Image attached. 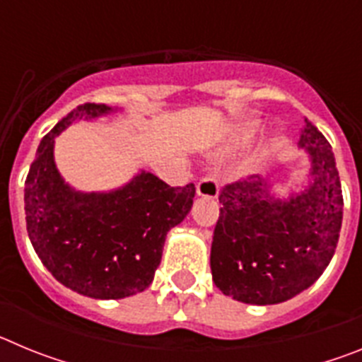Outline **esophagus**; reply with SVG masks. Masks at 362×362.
Masks as SVG:
<instances>
[{
	"instance_id": "34e87169",
	"label": "esophagus",
	"mask_w": 362,
	"mask_h": 362,
	"mask_svg": "<svg viewBox=\"0 0 362 362\" xmlns=\"http://www.w3.org/2000/svg\"><path fill=\"white\" fill-rule=\"evenodd\" d=\"M197 196L204 197V199H217L219 196V183L216 181V177L212 175H204L197 183Z\"/></svg>"
}]
</instances>
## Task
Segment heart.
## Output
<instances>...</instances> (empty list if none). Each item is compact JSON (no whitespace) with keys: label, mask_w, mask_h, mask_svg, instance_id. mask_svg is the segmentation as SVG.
<instances>
[{"label":"heart","mask_w":362,"mask_h":362,"mask_svg":"<svg viewBox=\"0 0 362 362\" xmlns=\"http://www.w3.org/2000/svg\"><path fill=\"white\" fill-rule=\"evenodd\" d=\"M255 130V127H246V130H245V134L246 136H248V134H252Z\"/></svg>","instance_id":"b5f03b06"}]
</instances>
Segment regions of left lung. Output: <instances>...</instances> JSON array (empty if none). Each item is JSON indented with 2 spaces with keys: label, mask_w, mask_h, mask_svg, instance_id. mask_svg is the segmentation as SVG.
Returning a JSON list of instances; mask_svg holds the SVG:
<instances>
[{
  "label": "left lung",
  "mask_w": 362,
  "mask_h": 362,
  "mask_svg": "<svg viewBox=\"0 0 362 362\" xmlns=\"http://www.w3.org/2000/svg\"><path fill=\"white\" fill-rule=\"evenodd\" d=\"M299 148L308 183L288 196L259 175L226 185L210 268L217 288L246 305H277L310 288L330 264L343 223V194L330 143L308 119ZM276 183V181H274Z\"/></svg>",
  "instance_id": "8db88e82"
}]
</instances>
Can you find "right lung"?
<instances>
[{
    "label": "right lung",
    "mask_w": 362,
    "mask_h": 362,
    "mask_svg": "<svg viewBox=\"0 0 362 362\" xmlns=\"http://www.w3.org/2000/svg\"><path fill=\"white\" fill-rule=\"evenodd\" d=\"M117 108L85 103L41 139L25 181V219L41 263L66 288L92 299H123L150 286L166 233L190 212L196 187H170L141 170L110 192L74 190L54 161L56 137L74 121Z\"/></svg>",
    "instance_id": "1"
}]
</instances>
